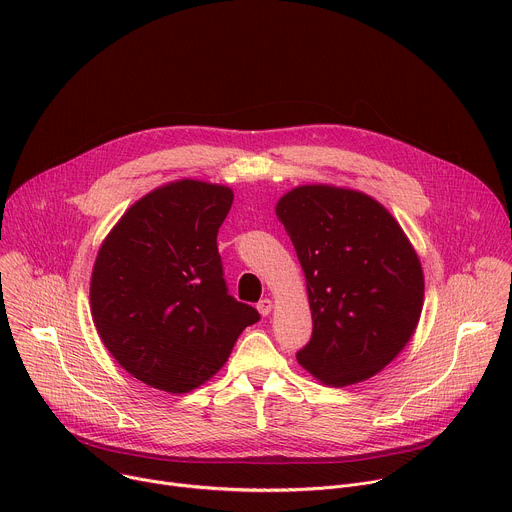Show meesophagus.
I'll list each match as a JSON object with an SVG mask.
<instances>
[{"instance_id": "esophagus-1", "label": "esophagus", "mask_w": 512, "mask_h": 512, "mask_svg": "<svg viewBox=\"0 0 512 512\" xmlns=\"http://www.w3.org/2000/svg\"><path fill=\"white\" fill-rule=\"evenodd\" d=\"M257 310H259L261 316H269L271 310H273V302H271L269 298H265V300H261V302L257 304Z\"/></svg>"}]
</instances>
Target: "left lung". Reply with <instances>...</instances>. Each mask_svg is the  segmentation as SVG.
<instances>
[{
	"instance_id": "obj_1",
	"label": "left lung",
	"mask_w": 512,
	"mask_h": 512,
	"mask_svg": "<svg viewBox=\"0 0 512 512\" xmlns=\"http://www.w3.org/2000/svg\"><path fill=\"white\" fill-rule=\"evenodd\" d=\"M275 212L298 253L312 310V338L298 362L330 387L371 379L417 328V253L391 212L356 190L298 186Z\"/></svg>"
}]
</instances>
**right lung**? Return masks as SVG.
<instances>
[{"label":"right lung","instance_id":"add662e5","mask_svg":"<svg viewBox=\"0 0 512 512\" xmlns=\"http://www.w3.org/2000/svg\"><path fill=\"white\" fill-rule=\"evenodd\" d=\"M233 190L178 180L137 200L103 241L91 277L97 332L121 367L188 393L227 362L259 312L231 294L216 235Z\"/></svg>","mask_w":512,"mask_h":512}]
</instances>
